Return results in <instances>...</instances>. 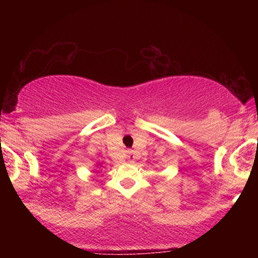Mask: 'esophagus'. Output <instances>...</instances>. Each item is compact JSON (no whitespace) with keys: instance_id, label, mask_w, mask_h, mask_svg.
Masks as SVG:
<instances>
[{"instance_id":"obj_1","label":"esophagus","mask_w":258,"mask_h":258,"mask_svg":"<svg viewBox=\"0 0 258 258\" xmlns=\"http://www.w3.org/2000/svg\"><path fill=\"white\" fill-rule=\"evenodd\" d=\"M126 158L128 159L130 161H133V160H135V155H133L132 153H128V154H127V155H126Z\"/></svg>"}]
</instances>
